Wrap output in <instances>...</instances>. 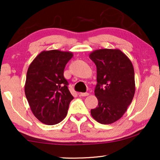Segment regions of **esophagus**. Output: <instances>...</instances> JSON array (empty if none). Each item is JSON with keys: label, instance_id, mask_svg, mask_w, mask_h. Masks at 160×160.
<instances>
[{"label": "esophagus", "instance_id": "esophagus-1", "mask_svg": "<svg viewBox=\"0 0 160 160\" xmlns=\"http://www.w3.org/2000/svg\"><path fill=\"white\" fill-rule=\"evenodd\" d=\"M79 94H80V96H82V97H87L89 95V94L88 93V92H81Z\"/></svg>", "mask_w": 160, "mask_h": 160}]
</instances>
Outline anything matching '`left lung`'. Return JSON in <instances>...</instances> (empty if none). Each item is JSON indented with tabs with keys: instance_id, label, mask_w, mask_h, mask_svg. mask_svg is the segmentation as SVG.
I'll return each mask as SVG.
<instances>
[{
	"instance_id": "8db88e82",
	"label": "left lung",
	"mask_w": 160,
	"mask_h": 160,
	"mask_svg": "<svg viewBox=\"0 0 160 160\" xmlns=\"http://www.w3.org/2000/svg\"><path fill=\"white\" fill-rule=\"evenodd\" d=\"M97 66L94 93L98 106L92 109L93 118L101 124L119 120L128 109L135 94L133 64L118 49H99L89 54Z\"/></svg>"
}]
</instances>
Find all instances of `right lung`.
Returning <instances> with one entry per match:
<instances>
[{"instance_id":"obj_1","label":"right lung","mask_w":160,"mask_h":160,"mask_svg":"<svg viewBox=\"0 0 160 160\" xmlns=\"http://www.w3.org/2000/svg\"><path fill=\"white\" fill-rule=\"evenodd\" d=\"M73 55L69 51L44 50L29 65L25 95L32 113L44 124L59 123L66 116L73 97L63 73Z\"/></svg>"}]
</instances>
